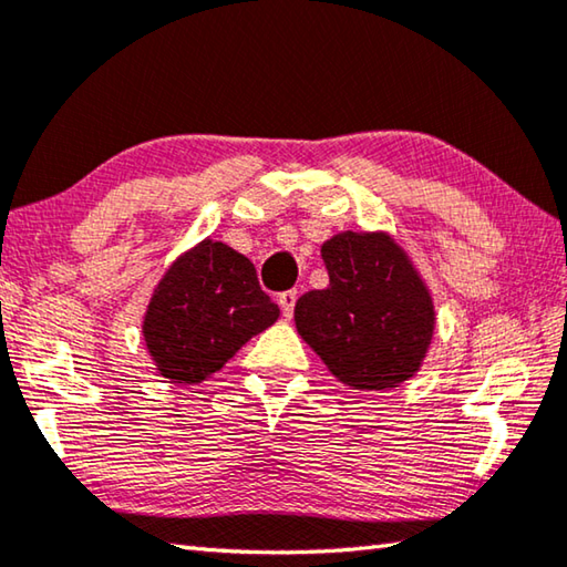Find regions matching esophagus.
Returning a JSON list of instances; mask_svg holds the SVG:
<instances>
[{"label":"esophagus","instance_id":"1","mask_svg":"<svg viewBox=\"0 0 567 567\" xmlns=\"http://www.w3.org/2000/svg\"><path fill=\"white\" fill-rule=\"evenodd\" d=\"M277 302H280V307H282V315H285V318H287V320H290V318H292V312H295L297 292H295V290H287V292H282V295H280V300H277Z\"/></svg>","mask_w":567,"mask_h":567}]
</instances>
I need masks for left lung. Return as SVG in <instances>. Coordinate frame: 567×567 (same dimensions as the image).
<instances>
[{"instance_id": "8db88e82", "label": "left lung", "mask_w": 567, "mask_h": 567, "mask_svg": "<svg viewBox=\"0 0 567 567\" xmlns=\"http://www.w3.org/2000/svg\"><path fill=\"white\" fill-rule=\"evenodd\" d=\"M330 285L295 305L302 340L340 382L385 390L417 372L435 328L433 302L388 235L342 233L322 245Z\"/></svg>"}]
</instances>
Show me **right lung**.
<instances>
[{
    "mask_svg": "<svg viewBox=\"0 0 567 567\" xmlns=\"http://www.w3.org/2000/svg\"><path fill=\"white\" fill-rule=\"evenodd\" d=\"M280 307L257 280L255 265L205 239L162 277L145 315V342L162 378L195 385L233 358Z\"/></svg>",
    "mask_w": 567,
    "mask_h": 567,
    "instance_id": "right-lung-1",
    "label": "right lung"
}]
</instances>
